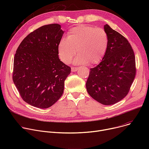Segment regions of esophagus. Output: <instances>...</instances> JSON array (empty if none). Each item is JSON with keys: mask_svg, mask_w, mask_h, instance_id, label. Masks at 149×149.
<instances>
[{"mask_svg": "<svg viewBox=\"0 0 149 149\" xmlns=\"http://www.w3.org/2000/svg\"><path fill=\"white\" fill-rule=\"evenodd\" d=\"M78 69H79V68H77V67H72L71 68V70L72 72H75Z\"/></svg>", "mask_w": 149, "mask_h": 149, "instance_id": "esophagus-1", "label": "esophagus"}]
</instances>
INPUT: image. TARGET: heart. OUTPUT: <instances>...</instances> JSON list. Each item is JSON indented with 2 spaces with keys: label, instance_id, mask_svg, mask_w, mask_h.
Wrapping results in <instances>:
<instances>
[{
  "label": "heart",
  "instance_id": "1",
  "mask_svg": "<svg viewBox=\"0 0 149 149\" xmlns=\"http://www.w3.org/2000/svg\"><path fill=\"white\" fill-rule=\"evenodd\" d=\"M109 45L106 31L101 28L80 25L70 29L66 38L58 44V54L61 61L68 63L76 54V64L95 65L103 60Z\"/></svg>",
  "mask_w": 149,
  "mask_h": 149
}]
</instances>
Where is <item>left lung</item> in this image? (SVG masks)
Here are the masks:
<instances>
[{
    "label": "left lung",
    "mask_w": 149,
    "mask_h": 149,
    "mask_svg": "<svg viewBox=\"0 0 149 149\" xmlns=\"http://www.w3.org/2000/svg\"><path fill=\"white\" fill-rule=\"evenodd\" d=\"M106 54L99 65L90 69L86 84L90 96L104 105L118 103L126 97L136 75L135 57L127 39L108 25Z\"/></svg>",
    "instance_id": "obj_1"
}]
</instances>
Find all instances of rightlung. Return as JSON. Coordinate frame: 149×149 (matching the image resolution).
<instances>
[{
  "label": "right lung",
  "mask_w": 149,
  "mask_h": 149,
  "mask_svg": "<svg viewBox=\"0 0 149 149\" xmlns=\"http://www.w3.org/2000/svg\"><path fill=\"white\" fill-rule=\"evenodd\" d=\"M61 26H42L29 34L15 54L13 80L28 104L46 109L56 103L64 91L70 68L58 58Z\"/></svg>",
  "instance_id": "obj_1"
}]
</instances>
